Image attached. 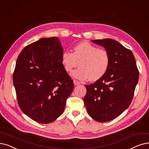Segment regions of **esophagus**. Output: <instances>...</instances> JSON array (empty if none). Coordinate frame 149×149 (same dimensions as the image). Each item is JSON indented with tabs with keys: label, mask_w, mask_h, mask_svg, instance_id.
<instances>
[{
	"label": "esophagus",
	"mask_w": 149,
	"mask_h": 149,
	"mask_svg": "<svg viewBox=\"0 0 149 149\" xmlns=\"http://www.w3.org/2000/svg\"><path fill=\"white\" fill-rule=\"evenodd\" d=\"M74 85L77 86V85H79L80 83V82H79V81H77V80H74Z\"/></svg>",
	"instance_id": "34e87169"
}]
</instances>
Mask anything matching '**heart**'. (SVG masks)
<instances>
[{
  "label": "heart",
  "mask_w": 149,
  "mask_h": 149,
  "mask_svg": "<svg viewBox=\"0 0 149 149\" xmlns=\"http://www.w3.org/2000/svg\"><path fill=\"white\" fill-rule=\"evenodd\" d=\"M62 65L68 72L73 71L72 76L80 80L89 79L91 81L100 79L107 73L109 65L108 52L99 49L88 41H81L74 47V52L66 50L61 55Z\"/></svg>",
  "instance_id": "obj_1"
}]
</instances>
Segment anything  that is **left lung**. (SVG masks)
I'll return each mask as SVG.
<instances>
[{
  "label": "left lung",
  "instance_id": "8db88e82",
  "mask_svg": "<svg viewBox=\"0 0 149 149\" xmlns=\"http://www.w3.org/2000/svg\"><path fill=\"white\" fill-rule=\"evenodd\" d=\"M105 48L109 65L105 75L94 84L85 85L84 103L94 120L107 122L116 118L132 101L139 72L132 52L110 38L91 40Z\"/></svg>",
  "mask_w": 149,
  "mask_h": 149
}]
</instances>
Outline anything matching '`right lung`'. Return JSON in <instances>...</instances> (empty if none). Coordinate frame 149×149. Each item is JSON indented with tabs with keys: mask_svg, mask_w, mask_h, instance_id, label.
<instances>
[{
	"mask_svg": "<svg viewBox=\"0 0 149 149\" xmlns=\"http://www.w3.org/2000/svg\"><path fill=\"white\" fill-rule=\"evenodd\" d=\"M63 48L57 37L42 38L19 55L13 80L22 111L41 124L55 120L74 89L61 63Z\"/></svg>",
	"mask_w": 149,
	"mask_h": 149,
	"instance_id": "add662e5",
	"label": "right lung"
}]
</instances>
